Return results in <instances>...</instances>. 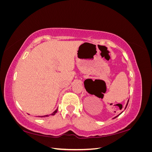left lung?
<instances>
[{
    "mask_svg": "<svg viewBox=\"0 0 152 152\" xmlns=\"http://www.w3.org/2000/svg\"><path fill=\"white\" fill-rule=\"evenodd\" d=\"M128 103H129V100L127 101V104H126V107H125V108H124V110H126V108H127V104H128ZM122 112H121V113L120 114H119V115H117V116H116V117H114L113 118H116V117H118V115H121V113H122Z\"/></svg>",
    "mask_w": 152,
    "mask_h": 152,
    "instance_id": "obj_1",
    "label": "left lung"
}]
</instances>
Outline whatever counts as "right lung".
I'll return each mask as SVG.
<instances>
[{"instance_id":"1","label":"right lung","mask_w":152,"mask_h":152,"mask_svg":"<svg viewBox=\"0 0 152 152\" xmlns=\"http://www.w3.org/2000/svg\"><path fill=\"white\" fill-rule=\"evenodd\" d=\"M58 112V109H56V110H55V111L53 113H51L50 115H55V113H56V112ZM49 116V115H44V116H40L39 117H48Z\"/></svg>"}]
</instances>
